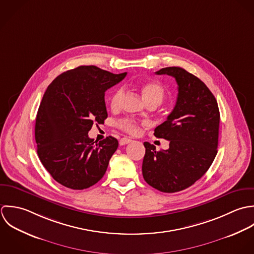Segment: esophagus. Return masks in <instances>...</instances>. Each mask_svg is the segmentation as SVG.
I'll return each instance as SVG.
<instances>
[{"mask_svg":"<svg viewBox=\"0 0 254 254\" xmlns=\"http://www.w3.org/2000/svg\"><path fill=\"white\" fill-rule=\"evenodd\" d=\"M131 141V139L127 138V137H123L120 139V145H126L127 143H129Z\"/></svg>","mask_w":254,"mask_h":254,"instance_id":"esophagus-1","label":"esophagus"}]
</instances>
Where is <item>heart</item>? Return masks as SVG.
<instances>
[{"label": "heart", "instance_id": "1", "mask_svg": "<svg viewBox=\"0 0 254 254\" xmlns=\"http://www.w3.org/2000/svg\"><path fill=\"white\" fill-rule=\"evenodd\" d=\"M140 91H141V94H142L144 100L147 104H155L157 106L162 103L165 98V95H166V90H165L164 86L158 81L143 82L140 85ZM124 95H125V90L122 87L118 88L112 94L109 101H110V106L113 110L119 109L122 100L124 98ZM118 127L131 134H135L139 130L138 123H136L135 121H133L131 119H123V120L119 121Z\"/></svg>", "mask_w": 254, "mask_h": 254}]
</instances>
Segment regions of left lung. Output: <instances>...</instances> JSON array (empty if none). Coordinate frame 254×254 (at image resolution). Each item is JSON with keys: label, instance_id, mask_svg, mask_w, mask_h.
<instances>
[{"label": "left lung", "instance_id": "left-lung-1", "mask_svg": "<svg viewBox=\"0 0 254 254\" xmlns=\"http://www.w3.org/2000/svg\"><path fill=\"white\" fill-rule=\"evenodd\" d=\"M156 74H168L178 83L176 106L154 135L169 140V149L146 148L142 163L145 182L162 192H177L192 186L208 171L218 147L220 112L209 90L195 75L180 66L161 68Z\"/></svg>", "mask_w": 254, "mask_h": 254}]
</instances>
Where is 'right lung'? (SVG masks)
I'll return each instance as SVG.
<instances>
[{"instance_id": "obj_1", "label": "right lung", "mask_w": 254, "mask_h": 254, "mask_svg": "<svg viewBox=\"0 0 254 254\" xmlns=\"http://www.w3.org/2000/svg\"><path fill=\"white\" fill-rule=\"evenodd\" d=\"M126 75L80 65L61 73L48 86L36 116L35 140L41 163L62 186L88 189L105 175L119 142L108 136L96 143L88 131L94 123L104 124L105 92Z\"/></svg>"}]
</instances>
